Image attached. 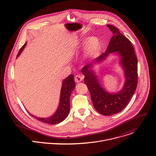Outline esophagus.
<instances>
[{"instance_id":"34e87169","label":"esophagus","mask_w":156,"mask_h":156,"mask_svg":"<svg viewBox=\"0 0 156 156\" xmlns=\"http://www.w3.org/2000/svg\"><path fill=\"white\" fill-rule=\"evenodd\" d=\"M83 79V76L80 75V74H78V75H76L74 77V80L76 82H80L81 81H82V80Z\"/></svg>"}]
</instances>
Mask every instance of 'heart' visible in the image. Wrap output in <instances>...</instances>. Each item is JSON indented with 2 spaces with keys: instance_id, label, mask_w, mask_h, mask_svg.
Segmentation results:
<instances>
[{
  "instance_id": "1",
  "label": "heart",
  "mask_w": 156,
  "mask_h": 156,
  "mask_svg": "<svg viewBox=\"0 0 156 156\" xmlns=\"http://www.w3.org/2000/svg\"><path fill=\"white\" fill-rule=\"evenodd\" d=\"M84 44L85 46L83 50L82 61L86 63L96 57L100 49L101 42L97 37L83 38L80 40L79 46H82Z\"/></svg>"
}]
</instances>
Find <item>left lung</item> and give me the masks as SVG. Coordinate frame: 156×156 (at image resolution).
I'll list each match as a JSON object with an SVG mask.
<instances>
[{
	"mask_svg": "<svg viewBox=\"0 0 156 156\" xmlns=\"http://www.w3.org/2000/svg\"><path fill=\"white\" fill-rule=\"evenodd\" d=\"M113 35L104 53L84 66L81 72L84 82L90 93L95 109L101 114L110 116L122 110L133 95L137 85V58L130 41L122 35L118 28L107 25ZM118 55L120 66L125 77L123 88L116 93L106 91L100 84L98 76L93 69L96 64L103 62L110 54Z\"/></svg>",
	"mask_w": 156,
	"mask_h": 156,
	"instance_id": "obj_1",
	"label": "left lung"
}]
</instances>
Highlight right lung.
<instances>
[{
	"label": "right lung",
	"instance_id": "1",
	"mask_svg": "<svg viewBox=\"0 0 156 156\" xmlns=\"http://www.w3.org/2000/svg\"><path fill=\"white\" fill-rule=\"evenodd\" d=\"M27 43L20 49L19 53L17 55V58L21 55L24 49L25 48ZM76 84L73 74H70L68 77L63 79L60 91L59 104L56 112L52 115L47 118H41L34 116L32 114L30 115L35 118L36 119L44 123L50 124H56L61 122L65 120L69 113L70 109V96L71 93L75 88Z\"/></svg>",
	"mask_w": 156,
	"mask_h": 156
}]
</instances>
